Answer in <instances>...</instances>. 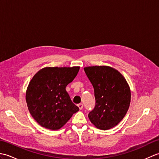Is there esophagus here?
Returning a JSON list of instances; mask_svg holds the SVG:
<instances>
[{
  "mask_svg": "<svg viewBox=\"0 0 159 159\" xmlns=\"http://www.w3.org/2000/svg\"><path fill=\"white\" fill-rule=\"evenodd\" d=\"M78 107H79L80 110H81V109H83V104H81V103H80V104H78Z\"/></svg>",
  "mask_w": 159,
  "mask_h": 159,
  "instance_id": "esophagus-1",
  "label": "esophagus"
}]
</instances>
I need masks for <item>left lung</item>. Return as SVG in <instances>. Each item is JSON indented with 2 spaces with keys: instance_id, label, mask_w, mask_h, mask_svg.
I'll list each match as a JSON object with an SVG mask.
<instances>
[{
  "instance_id": "1",
  "label": "left lung",
  "mask_w": 159,
  "mask_h": 159,
  "mask_svg": "<svg viewBox=\"0 0 159 159\" xmlns=\"http://www.w3.org/2000/svg\"><path fill=\"white\" fill-rule=\"evenodd\" d=\"M94 89L96 103L88 114L94 126L108 130L119 124L126 116L130 103V90L124 76L109 66L84 68Z\"/></svg>"
}]
</instances>
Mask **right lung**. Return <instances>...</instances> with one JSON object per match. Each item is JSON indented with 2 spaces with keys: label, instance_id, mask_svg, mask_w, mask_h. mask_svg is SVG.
Instances as JSON below:
<instances>
[{
  "label": "right lung",
  "instance_id": "1",
  "mask_svg": "<svg viewBox=\"0 0 159 159\" xmlns=\"http://www.w3.org/2000/svg\"><path fill=\"white\" fill-rule=\"evenodd\" d=\"M79 68L45 67L33 77L26 90V101L30 113L42 127L58 130L79 111L66 90Z\"/></svg>",
  "mask_w": 159,
  "mask_h": 159
}]
</instances>
